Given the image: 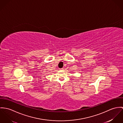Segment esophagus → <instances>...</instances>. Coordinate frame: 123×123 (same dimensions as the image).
Masks as SVG:
<instances>
[{
    "label": "esophagus",
    "mask_w": 123,
    "mask_h": 123,
    "mask_svg": "<svg viewBox=\"0 0 123 123\" xmlns=\"http://www.w3.org/2000/svg\"><path fill=\"white\" fill-rule=\"evenodd\" d=\"M64 70V68H61V69H60V70H61V71H62V70Z\"/></svg>",
    "instance_id": "obj_1"
}]
</instances>
